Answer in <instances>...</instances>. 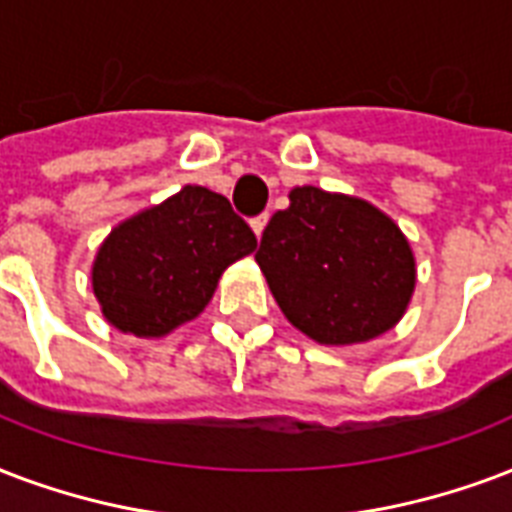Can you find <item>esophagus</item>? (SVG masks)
Returning a JSON list of instances; mask_svg holds the SVG:
<instances>
[{
	"mask_svg": "<svg viewBox=\"0 0 512 512\" xmlns=\"http://www.w3.org/2000/svg\"><path fill=\"white\" fill-rule=\"evenodd\" d=\"M265 225H268V214H260V217H255V220H252V230H255V236H257V239H260V236H263Z\"/></svg>",
	"mask_w": 512,
	"mask_h": 512,
	"instance_id": "34e87169",
	"label": "esophagus"
}]
</instances>
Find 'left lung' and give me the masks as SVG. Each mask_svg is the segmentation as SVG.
<instances>
[{"label":"left lung","instance_id":"8db88e82","mask_svg":"<svg viewBox=\"0 0 512 512\" xmlns=\"http://www.w3.org/2000/svg\"><path fill=\"white\" fill-rule=\"evenodd\" d=\"M273 298L300 333L325 346L365 343L403 319L416 287L411 244L362 198L295 187L255 255Z\"/></svg>","mask_w":512,"mask_h":512}]
</instances>
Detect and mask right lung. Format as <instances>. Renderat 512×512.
<instances>
[{
	"label": "right lung",
	"instance_id": "right-lung-1",
	"mask_svg": "<svg viewBox=\"0 0 512 512\" xmlns=\"http://www.w3.org/2000/svg\"><path fill=\"white\" fill-rule=\"evenodd\" d=\"M255 247L225 195L185 185L112 228L93 260V295L120 333L163 338L198 317L222 271Z\"/></svg>",
	"mask_w": 512,
	"mask_h": 512
}]
</instances>
